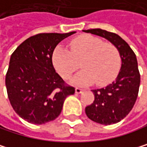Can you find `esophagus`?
<instances>
[{
  "mask_svg": "<svg viewBox=\"0 0 147 147\" xmlns=\"http://www.w3.org/2000/svg\"><path fill=\"white\" fill-rule=\"evenodd\" d=\"M82 92H83V89H82V88H75V93L76 94H80V93H82Z\"/></svg>",
  "mask_w": 147,
  "mask_h": 147,
  "instance_id": "obj_1",
  "label": "esophagus"
}]
</instances>
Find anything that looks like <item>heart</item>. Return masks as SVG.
Segmentation results:
<instances>
[{
    "label": "heart",
    "mask_w": 147,
    "mask_h": 147,
    "mask_svg": "<svg viewBox=\"0 0 147 147\" xmlns=\"http://www.w3.org/2000/svg\"><path fill=\"white\" fill-rule=\"evenodd\" d=\"M83 70L73 80L79 86H88L96 82L98 85H106L117 77L121 59L117 48L111 43L92 35H82L70 42V52L62 45L55 47L52 61L56 71L64 78L69 79L79 68Z\"/></svg>",
    "instance_id": "1"
}]
</instances>
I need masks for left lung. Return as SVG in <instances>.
<instances>
[{
  "label": "left lung",
  "mask_w": 147,
  "mask_h": 147,
  "mask_svg": "<svg viewBox=\"0 0 147 147\" xmlns=\"http://www.w3.org/2000/svg\"><path fill=\"white\" fill-rule=\"evenodd\" d=\"M83 31L100 36L113 44L122 60L115 82L105 88L92 90L94 100L86 107V115L92 121L105 125L118 123L130 113L138 97L140 74L136 55L129 45L116 33L102 29Z\"/></svg>",
  "instance_id": "left-lung-1"
}]
</instances>
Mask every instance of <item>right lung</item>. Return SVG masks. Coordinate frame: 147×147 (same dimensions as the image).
<instances>
[{"mask_svg":"<svg viewBox=\"0 0 147 147\" xmlns=\"http://www.w3.org/2000/svg\"><path fill=\"white\" fill-rule=\"evenodd\" d=\"M69 33H40L22 43L12 53L5 83L14 111L34 124L56 119L65 99L74 94L55 72L52 56L57 45Z\"/></svg>","mask_w":147,"mask_h":147,"instance_id":"obj_1","label":"right lung"}]
</instances>
